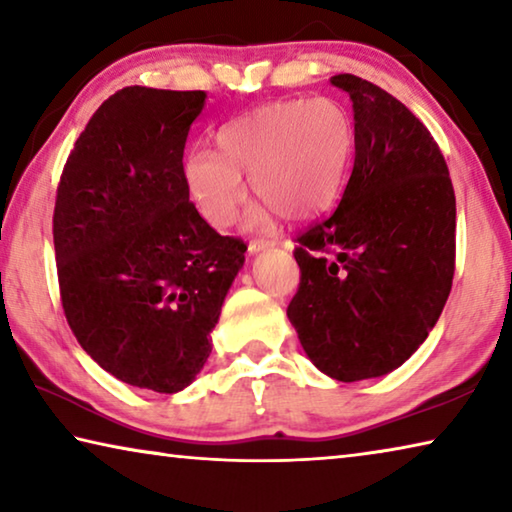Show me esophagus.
Here are the masks:
<instances>
[{
    "label": "esophagus",
    "instance_id": "esophagus-1",
    "mask_svg": "<svg viewBox=\"0 0 512 512\" xmlns=\"http://www.w3.org/2000/svg\"><path fill=\"white\" fill-rule=\"evenodd\" d=\"M275 241H268V239H250L248 241V253L255 255V253H262V250L273 248Z\"/></svg>",
    "mask_w": 512,
    "mask_h": 512
}]
</instances>
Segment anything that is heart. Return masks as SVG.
I'll return each instance as SVG.
<instances>
[{"label":"heart","instance_id":"heart-1","mask_svg":"<svg viewBox=\"0 0 512 512\" xmlns=\"http://www.w3.org/2000/svg\"><path fill=\"white\" fill-rule=\"evenodd\" d=\"M354 121L334 99H287L259 106L223 124L216 153L192 151L185 158V185L198 212L214 228L235 223L246 187L262 205L250 225H264L273 212L307 219L339 196L354 153Z\"/></svg>","mask_w":512,"mask_h":512}]
</instances>
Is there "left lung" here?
I'll use <instances>...</instances> for the list:
<instances>
[{
	"label": "left lung",
	"mask_w": 512,
	"mask_h": 512,
	"mask_svg": "<svg viewBox=\"0 0 512 512\" xmlns=\"http://www.w3.org/2000/svg\"><path fill=\"white\" fill-rule=\"evenodd\" d=\"M354 110V167L336 210L298 235L287 316L327 377L400 368L443 314L454 280L456 196L427 126L379 85L332 76Z\"/></svg>",
	"instance_id": "left-lung-1"
}]
</instances>
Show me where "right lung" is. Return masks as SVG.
<instances>
[{
  "mask_svg": "<svg viewBox=\"0 0 512 512\" xmlns=\"http://www.w3.org/2000/svg\"><path fill=\"white\" fill-rule=\"evenodd\" d=\"M205 92L131 85L85 126L54 207L58 287L81 348L124 384L178 393L212 352L210 332L246 244L189 201L183 153Z\"/></svg>",
  "mask_w": 512,
  "mask_h": 512,
  "instance_id": "add662e5",
  "label": "right lung"
}]
</instances>
